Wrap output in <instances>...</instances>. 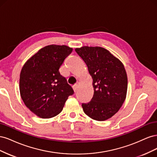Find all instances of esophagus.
Listing matches in <instances>:
<instances>
[{
    "label": "esophagus",
    "instance_id": "1",
    "mask_svg": "<svg viewBox=\"0 0 157 157\" xmlns=\"http://www.w3.org/2000/svg\"><path fill=\"white\" fill-rule=\"evenodd\" d=\"M73 90H74V92H76L78 90V84H76V85H75V86H73Z\"/></svg>",
    "mask_w": 157,
    "mask_h": 157
}]
</instances>
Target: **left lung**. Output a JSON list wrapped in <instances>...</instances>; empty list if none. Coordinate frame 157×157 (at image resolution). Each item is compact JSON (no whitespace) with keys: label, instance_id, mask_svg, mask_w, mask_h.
I'll return each mask as SVG.
<instances>
[{"label":"left lung","instance_id":"1","mask_svg":"<svg viewBox=\"0 0 157 157\" xmlns=\"http://www.w3.org/2000/svg\"><path fill=\"white\" fill-rule=\"evenodd\" d=\"M86 64L92 78L94 96L82 103L84 113L98 121L111 118L124 102L128 78L124 66L107 49L99 46H82L75 49Z\"/></svg>","mask_w":157,"mask_h":157}]
</instances>
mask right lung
Masks as SVG:
<instances>
[{
  "label": "right lung",
  "mask_w": 157,
  "mask_h": 157,
  "mask_svg": "<svg viewBox=\"0 0 157 157\" xmlns=\"http://www.w3.org/2000/svg\"><path fill=\"white\" fill-rule=\"evenodd\" d=\"M73 51L65 45L52 44L40 49L23 65L20 92L23 103L35 115L50 118L59 114L73 88L59 73L64 59Z\"/></svg>",
  "instance_id": "add662e5"
}]
</instances>
